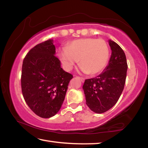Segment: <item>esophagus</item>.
I'll list each match as a JSON object with an SVG mask.
<instances>
[{
  "label": "esophagus",
  "mask_w": 148,
  "mask_h": 148,
  "mask_svg": "<svg viewBox=\"0 0 148 148\" xmlns=\"http://www.w3.org/2000/svg\"><path fill=\"white\" fill-rule=\"evenodd\" d=\"M78 77V79H79L80 80H81V81H82V82H84L85 79L84 78V77Z\"/></svg>",
  "instance_id": "1"
}]
</instances>
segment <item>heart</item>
<instances>
[{
  "label": "heart",
  "instance_id": "b5f03b06",
  "mask_svg": "<svg viewBox=\"0 0 148 148\" xmlns=\"http://www.w3.org/2000/svg\"><path fill=\"white\" fill-rule=\"evenodd\" d=\"M59 57L67 71H70L79 59L80 71L95 75L101 72L106 65L109 49L102 39L80 38L69 43L67 48L60 50Z\"/></svg>",
  "mask_w": 148,
  "mask_h": 148
}]
</instances>
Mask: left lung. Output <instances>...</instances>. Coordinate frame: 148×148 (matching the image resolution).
<instances>
[{
	"instance_id": "obj_1",
	"label": "left lung",
	"mask_w": 148,
	"mask_h": 148,
	"mask_svg": "<svg viewBox=\"0 0 148 148\" xmlns=\"http://www.w3.org/2000/svg\"><path fill=\"white\" fill-rule=\"evenodd\" d=\"M108 43L112 50L108 64L98 76L86 79L83 86L86 104L97 114L104 113L116 104L124 89L128 69L123 50L111 40Z\"/></svg>"
}]
</instances>
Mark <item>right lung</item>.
<instances>
[{"label":"right lung","mask_w":148,"mask_h":148,"mask_svg":"<svg viewBox=\"0 0 148 148\" xmlns=\"http://www.w3.org/2000/svg\"><path fill=\"white\" fill-rule=\"evenodd\" d=\"M49 39L32 48L22 65L21 90L27 104L37 116L49 118L59 111L72 75L63 71Z\"/></svg>","instance_id":"1"}]
</instances>
